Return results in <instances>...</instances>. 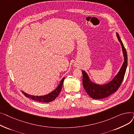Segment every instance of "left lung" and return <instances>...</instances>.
I'll use <instances>...</instances> for the list:
<instances>
[{
  "label": "left lung",
  "mask_w": 134,
  "mask_h": 134,
  "mask_svg": "<svg viewBox=\"0 0 134 134\" xmlns=\"http://www.w3.org/2000/svg\"><path fill=\"white\" fill-rule=\"evenodd\" d=\"M116 35L122 46V52L124 56V62L121 69H119V72L114 77V79L108 83L103 84V85H99V84L96 83L91 81L86 72L84 71H82L83 75V86L87 93L93 99H103V98H107L111 94H113L116 92L119 87H120L124 79V76L128 65V56L125 48H124L123 44V42L117 32H116Z\"/></svg>",
  "instance_id": "obj_1"
}]
</instances>
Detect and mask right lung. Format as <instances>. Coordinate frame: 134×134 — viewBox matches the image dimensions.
<instances>
[{
  "mask_svg": "<svg viewBox=\"0 0 134 134\" xmlns=\"http://www.w3.org/2000/svg\"><path fill=\"white\" fill-rule=\"evenodd\" d=\"M65 77L63 78L62 80H61L59 85L58 86L56 87L54 91H53L51 93H49L46 95L44 96H32L30 94H28L26 93H25L24 91H22V92L24 95L27 97L28 98H30V99L34 100H36L37 102H44V103H49L53 101L55 98L58 96L59 93H60L62 85H63V81L65 80Z\"/></svg>",
  "mask_w": 134,
  "mask_h": 134,
  "instance_id": "add662e5",
  "label": "right lung"
}]
</instances>
